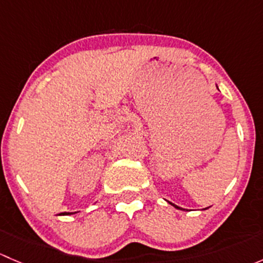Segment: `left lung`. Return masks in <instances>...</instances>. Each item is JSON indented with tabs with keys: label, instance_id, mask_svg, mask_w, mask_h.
<instances>
[{
	"label": "left lung",
	"instance_id": "left-lung-1",
	"mask_svg": "<svg viewBox=\"0 0 263 263\" xmlns=\"http://www.w3.org/2000/svg\"><path fill=\"white\" fill-rule=\"evenodd\" d=\"M169 203H171V205H172V206H174V208H176V209H178V210H183V209H181V208H179V206L174 205V203H172V202H169ZM205 210H206V209H205Z\"/></svg>",
	"mask_w": 263,
	"mask_h": 263
}]
</instances>
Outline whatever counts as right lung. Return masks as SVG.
<instances>
[{"label": "right lung", "instance_id": "1", "mask_svg": "<svg viewBox=\"0 0 263 263\" xmlns=\"http://www.w3.org/2000/svg\"><path fill=\"white\" fill-rule=\"evenodd\" d=\"M71 214H73V213H61L60 215H71Z\"/></svg>", "mask_w": 263, "mask_h": 263}]
</instances>
